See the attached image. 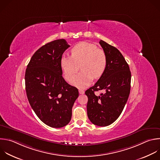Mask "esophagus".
<instances>
[{"mask_svg":"<svg viewBox=\"0 0 160 160\" xmlns=\"http://www.w3.org/2000/svg\"><path fill=\"white\" fill-rule=\"evenodd\" d=\"M85 93L84 90H82V89H79V93L80 94H83Z\"/></svg>","mask_w":160,"mask_h":160,"instance_id":"obj_1","label":"esophagus"}]
</instances>
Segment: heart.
I'll return each instance as SVG.
<instances>
[{"mask_svg":"<svg viewBox=\"0 0 160 160\" xmlns=\"http://www.w3.org/2000/svg\"><path fill=\"white\" fill-rule=\"evenodd\" d=\"M107 57L105 52L91 42H80L71 49V56H63L60 64L65 78L70 80L79 70L80 73L72 78L73 85L85 88L88 86L93 78H100L107 67Z\"/></svg>","mask_w":160,"mask_h":160,"instance_id":"heart-1","label":"heart"}]
</instances>
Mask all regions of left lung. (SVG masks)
<instances>
[{
    "label": "left lung",
    "mask_w": 160,
    "mask_h": 160,
    "mask_svg": "<svg viewBox=\"0 0 160 160\" xmlns=\"http://www.w3.org/2000/svg\"><path fill=\"white\" fill-rule=\"evenodd\" d=\"M99 43L107 57V67L96 83L85 91V95L88 119L92 124L103 127L112 124L122 113L130 93L131 73L116 48L102 40ZM98 90L105 92L97 96L94 92Z\"/></svg>",
    "instance_id": "left-lung-1"
}]
</instances>
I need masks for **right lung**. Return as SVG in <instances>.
I'll return each mask as SVG.
<instances>
[{
    "mask_svg": "<svg viewBox=\"0 0 160 160\" xmlns=\"http://www.w3.org/2000/svg\"><path fill=\"white\" fill-rule=\"evenodd\" d=\"M69 47L64 39L44 44L34 52L26 70L28 101L39 119L51 128H60L70 122L79 95L62 77L60 60Z\"/></svg>",
    "mask_w": 160,
    "mask_h": 160,
    "instance_id": "add662e5",
    "label": "right lung"
}]
</instances>
